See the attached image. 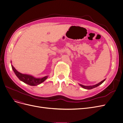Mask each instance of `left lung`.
Returning a JSON list of instances; mask_svg holds the SVG:
<instances>
[{
    "label": "left lung",
    "mask_w": 123,
    "mask_h": 123,
    "mask_svg": "<svg viewBox=\"0 0 123 123\" xmlns=\"http://www.w3.org/2000/svg\"><path fill=\"white\" fill-rule=\"evenodd\" d=\"M105 79H104V80L101 81V82H100L98 83V84H95V85H92V86H84V85H81V84H80V86H81L82 87H83V88H85V89H92V88H95V87H97V86H99V85H100L101 84H102V83L105 81Z\"/></svg>",
    "instance_id": "1"
}]
</instances>
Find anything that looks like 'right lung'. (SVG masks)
I'll return each instance as SVG.
<instances>
[{
    "instance_id": "1",
    "label": "right lung",
    "mask_w": 123,
    "mask_h": 123,
    "mask_svg": "<svg viewBox=\"0 0 123 123\" xmlns=\"http://www.w3.org/2000/svg\"><path fill=\"white\" fill-rule=\"evenodd\" d=\"M12 67L15 75L19 78L20 80L30 85H31V86H35V85L40 84L43 82H44L48 78V76H47L41 78H37L31 75H30L24 74L18 72L12 65Z\"/></svg>"
}]
</instances>
